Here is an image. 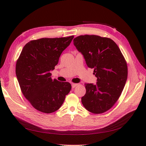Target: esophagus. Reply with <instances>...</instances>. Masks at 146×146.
I'll use <instances>...</instances> for the list:
<instances>
[{
    "label": "esophagus",
    "mask_w": 146,
    "mask_h": 146,
    "mask_svg": "<svg viewBox=\"0 0 146 146\" xmlns=\"http://www.w3.org/2000/svg\"><path fill=\"white\" fill-rule=\"evenodd\" d=\"M77 85H78V84H77V83H72V88H74Z\"/></svg>",
    "instance_id": "obj_1"
}]
</instances>
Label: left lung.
<instances>
[{"instance_id": "8db88e82", "label": "left lung", "mask_w": 146, "mask_h": 146, "mask_svg": "<svg viewBox=\"0 0 146 146\" xmlns=\"http://www.w3.org/2000/svg\"><path fill=\"white\" fill-rule=\"evenodd\" d=\"M74 44L81 52L89 68H94L97 83H85L86 94L82 98L85 108L94 114L111 108L120 97L127 79V62L111 39L98 35H80Z\"/></svg>"}]
</instances>
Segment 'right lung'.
<instances>
[{"label":"right lung","instance_id":"right-lung-1","mask_svg":"<svg viewBox=\"0 0 146 146\" xmlns=\"http://www.w3.org/2000/svg\"><path fill=\"white\" fill-rule=\"evenodd\" d=\"M74 36L32 40L23 47L16 64L22 92L33 107L44 113L58 110L71 90L69 82L52 79L50 71Z\"/></svg>","mask_w":146,"mask_h":146}]
</instances>
